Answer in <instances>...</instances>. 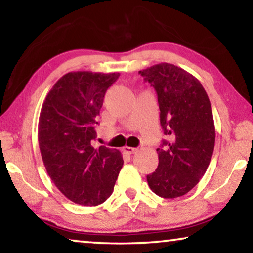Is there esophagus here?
Instances as JSON below:
<instances>
[{
	"mask_svg": "<svg viewBox=\"0 0 253 253\" xmlns=\"http://www.w3.org/2000/svg\"><path fill=\"white\" fill-rule=\"evenodd\" d=\"M123 151H124V153H126V154H134L138 150H137V148H134V147L124 146L123 147Z\"/></svg>",
	"mask_w": 253,
	"mask_h": 253,
	"instance_id": "obj_1",
	"label": "esophagus"
}]
</instances>
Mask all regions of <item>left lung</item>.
I'll return each instance as SVG.
<instances>
[{"mask_svg":"<svg viewBox=\"0 0 253 253\" xmlns=\"http://www.w3.org/2000/svg\"><path fill=\"white\" fill-rule=\"evenodd\" d=\"M139 74L157 92L167 136L157 148L159 165L147 183L155 195L177 198L198 184L212 159L215 127L209 95L198 79L174 64L160 63Z\"/></svg>","mask_w":253,"mask_h":253,"instance_id":"8db88e82","label":"left lung"}]
</instances>
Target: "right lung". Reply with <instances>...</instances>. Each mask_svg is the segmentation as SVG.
Returning a JSON list of instances; mask_svg holds the SVG:
<instances>
[{"label":"right lung","instance_id":"1","mask_svg":"<svg viewBox=\"0 0 253 253\" xmlns=\"http://www.w3.org/2000/svg\"><path fill=\"white\" fill-rule=\"evenodd\" d=\"M119 72H69L41 107L38 139L46 170L71 202L96 206L109 198L123 166L115 148L93 147L103 98Z\"/></svg>","mask_w":253,"mask_h":253}]
</instances>
